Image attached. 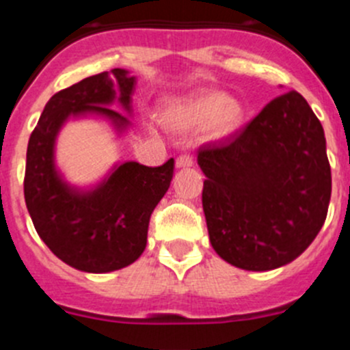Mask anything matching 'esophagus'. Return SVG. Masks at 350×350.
I'll use <instances>...</instances> for the list:
<instances>
[{
	"label": "esophagus",
	"instance_id": "34e87169",
	"mask_svg": "<svg viewBox=\"0 0 350 350\" xmlns=\"http://www.w3.org/2000/svg\"><path fill=\"white\" fill-rule=\"evenodd\" d=\"M193 165V159L190 155H179L176 159V167L178 169H185V167H191Z\"/></svg>",
	"mask_w": 350,
	"mask_h": 350
}]
</instances>
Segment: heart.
I'll list each match as a JSON object with an SVG mask.
<instances>
[{
    "label": "heart",
    "mask_w": 350,
    "mask_h": 350,
    "mask_svg": "<svg viewBox=\"0 0 350 350\" xmlns=\"http://www.w3.org/2000/svg\"><path fill=\"white\" fill-rule=\"evenodd\" d=\"M245 109L241 101L228 96L223 91H207L190 98L167 103L162 120L171 129L198 131L205 129L208 139H224L241 126Z\"/></svg>",
    "instance_id": "b5f03b06"
}]
</instances>
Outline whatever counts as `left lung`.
<instances>
[{"mask_svg":"<svg viewBox=\"0 0 350 350\" xmlns=\"http://www.w3.org/2000/svg\"><path fill=\"white\" fill-rule=\"evenodd\" d=\"M212 249L245 271L295 260L321 230L332 171L321 122L297 91L274 98L241 131L198 148Z\"/></svg>","mask_w":350,"mask_h":350,"instance_id":"left-lung-1","label":"left lung"}]
</instances>
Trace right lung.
Returning <instances> with one entry per match:
<instances>
[{"label":"right lung","mask_w":350,"mask_h":350,"mask_svg":"<svg viewBox=\"0 0 350 350\" xmlns=\"http://www.w3.org/2000/svg\"><path fill=\"white\" fill-rule=\"evenodd\" d=\"M135 86L126 68L72 84L50 98L29 138L24 195L32 223L58 259L84 273L122 269L142 256L150 215L171 186L174 159L160 167L117 162L94 186H77L58 169L57 139L68 120L88 117L109 122L120 138L131 127Z\"/></svg>","instance_id":"add662e5"}]
</instances>
